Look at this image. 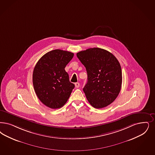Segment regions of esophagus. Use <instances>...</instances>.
Masks as SVG:
<instances>
[{
    "label": "esophagus",
    "mask_w": 155,
    "mask_h": 155,
    "mask_svg": "<svg viewBox=\"0 0 155 155\" xmlns=\"http://www.w3.org/2000/svg\"><path fill=\"white\" fill-rule=\"evenodd\" d=\"M80 84L79 82H76V83L75 84V87H77V88H78V87H80Z\"/></svg>",
    "instance_id": "obj_1"
}]
</instances>
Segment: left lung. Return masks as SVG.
I'll return each mask as SVG.
<instances>
[{"mask_svg":"<svg viewBox=\"0 0 155 155\" xmlns=\"http://www.w3.org/2000/svg\"><path fill=\"white\" fill-rule=\"evenodd\" d=\"M85 67L87 82L83 91L91 105L97 109L112 104L122 84L120 64L114 55L102 48H88L77 53Z\"/></svg>","mask_w":155,"mask_h":155,"instance_id":"obj_1","label":"left lung"}]
</instances>
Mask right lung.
<instances>
[{"mask_svg": "<svg viewBox=\"0 0 155 155\" xmlns=\"http://www.w3.org/2000/svg\"><path fill=\"white\" fill-rule=\"evenodd\" d=\"M74 54L59 49L45 54L33 71L32 83L39 100L51 109L63 107L69 98L74 84L71 83L66 66Z\"/></svg>", "mask_w": 155, "mask_h": 155, "instance_id": "right-lung-1", "label": "right lung"}]
</instances>
